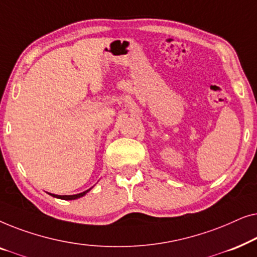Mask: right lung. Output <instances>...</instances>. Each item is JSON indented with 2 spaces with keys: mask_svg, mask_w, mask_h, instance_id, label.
I'll use <instances>...</instances> for the list:
<instances>
[{
  "mask_svg": "<svg viewBox=\"0 0 257 257\" xmlns=\"http://www.w3.org/2000/svg\"><path fill=\"white\" fill-rule=\"evenodd\" d=\"M91 189V188H90ZM90 189H87V191L83 192V193H79V194H75V195H56V194H50L54 196V198H57V199H62V200H75V199H78L80 196L85 195L87 192L90 191Z\"/></svg>",
  "mask_w": 257,
  "mask_h": 257,
  "instance_id": "obj_1",
  "label": "right lung"
}]
</instances>
